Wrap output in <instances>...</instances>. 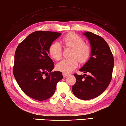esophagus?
I'll use <instances>...</instances> for the list:
<instances>
[{"instance_id":"34e87169","label":"esophagus","mask_w":126,"mask_h":126,"mask_svg":"<svg viewBox=\"0 0 126 126\" xmlns=\"http://www.w3.org/2000/svg\"><path fill=\"white\" fill-rule=\"evenodd\" d=\"M63 77H66L69 74H66V73H63Z\"/></svg>"}]
</instances>
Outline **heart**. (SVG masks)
<instances>
[{"label":"heart","mask_w":126,"mask_h":126,"mask_svg":"<svg viewBox=\"0 0 126 126\" xmlns=\"http://www.w3.org/2000/svg\"><path fill=\"white\" fill-rule=\"evenodd\" d=\"M61 43L66 48L72 49L70 53L71 59H63L56 65L59 71L64 73H69L78 66V61L83 63L88 60L91 55V47L84 42V39L76 33L70 32L61 39ZM63 49L61 44L54 42L50 45L48 52L55 60H59L62 57Z\"/></svg>","instance_id":"1"}]
</instances>
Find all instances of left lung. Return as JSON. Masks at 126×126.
Returning <instances> with one entry per match:
<instances>
[{
  "instance_id": "1",
  "label": "left lung",
  "mask_w": 126,
  "mask_h": 126,
  "mask_svg": "<svg viewBox=\"0 0 126 126\" xmlns=\"http://www.w3.org/2000/svg\"><path fill=\"white\" fill-rule=\"evenodd\" d=\"M83 34L90 42L91 56L79 71L88 75L75 73L76 83L72 91L79 99L87 100L97 97L107 88L112 78L114 61L109 46L101 36L88 32Z\"/></svg>"
}]
</instances>
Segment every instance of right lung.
<instances>
[{"mask_svg":"<svg viewBox=\"0 0 126 126\" xmlns=\"http://www.w3.org/2000/svg\"><path fill=\"white\" fill-rule=\"evenodd\" d=\"M61 34L36 31L29 35L17 47L13 75L22 91L34 100L43 101L51 97L57 83L63 78L60 71L51 72L55 65L48 55L50 45Z\"/></svg>","mask_w":126,"mask_h":126,"instance_id":"obj_1","label":"right lung"}]
</instances>
